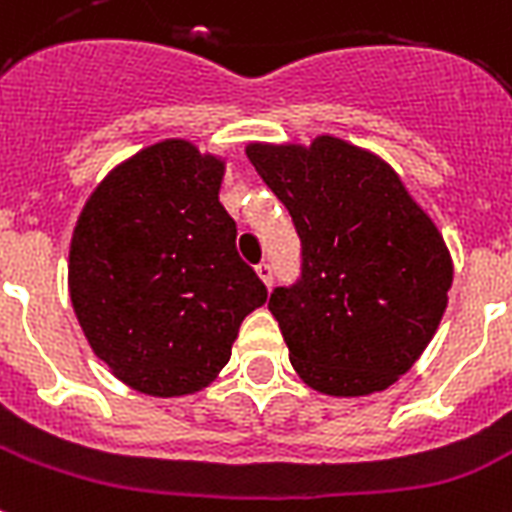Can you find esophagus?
I'll use <instances>...</instances> for the list:
<instances>
[{
	"label": "esophagus",
	"mask_w": 512,
	"mask_h": 512,
	"mask_svg": "<svg viewBox=\"0 0 512 512\" xmlns=\"http://www.w3.org/2000/svg\"><path fill=\"white\" fill-rule=\"evenodd\" d=\"M255 270H257V276L263 278V284L270 289V286H273V265H270V263H260Z\"/></svg>",
	"instance_id": "obj_1"
}]
</instances>
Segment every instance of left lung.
Wrapping results in <instances>:
<instances>
[{"instance_id": "8db88e82", "label": "left lung", "mask_w": 512, "mask_h": 512, "mask_svg": "<svg viewBox=\"0 0 512 512\" xmlns=\"http://www.w3.org/2000/svg\"><path fill=\"white\" fill-rule=\"evenodd\" d=\"M247 157L302 242V276L268 299L294 371L331 397L384 392L447 307L452 257L439 228L381 157L336 136L249 144Z\"/></svg>"}]
</instances>
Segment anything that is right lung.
Instances as JSON below:
<instances>
[{
  "label": "right lung",
  "mask_w": 512,
  "mask_h": 512,
  "mask_svg": "<svg viewBox=\"0 0 512 512\" xmlns=\"http://www.w3.org/2000/svg\"><path fill=\"white\" fill-rule=\"evenodd\" d=\"M223 170L191 141L165 139L120 162L78 215L70 302L94 355L141 394L205 389L268 299L236 252Z\"/></svg>",
  "instance_id": "right-lung-1"
}]
</instances>
